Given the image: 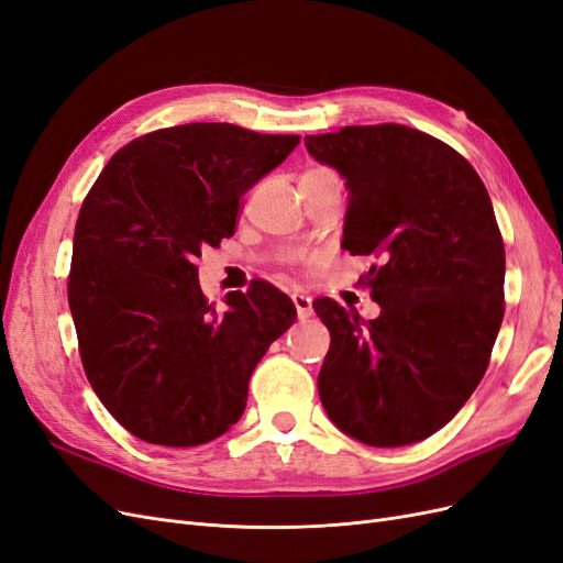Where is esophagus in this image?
Returning <instances> with one entry per match:
<instances>
[{"instance_id": "1", "label": "esophagus", "mask_w": 563, "mask_h": 563, "mask_svg": "<svg viewBox=\"0 0 563 563\" xmlns=\"http://www.w3.org/2000/svg\"><path fill=\"white\" fill-rule=\"evenodd\" d=\"M294 298V305H296V310H298V317L300 319H310L312 317V298L308 296V294H294L291 296Z\"/></svg>"}]
</instances>
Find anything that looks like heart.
I'll list each match as a JSON object with an SVG mask.
<instances>
[{
	"label": "heart",
	"mask_w": 563,
	"mask_h": 563,
	"mask_svg": "<svg viewBox=\"0 0 563 563\" xmlns=\"http://www.w3.org/2000/svg\"><path fill=\"white\" fill-rule=\"evenodd\" d=\"M314 172H323V168H314Z\"/></svg>",
	"instance_id": "heart-1"
}]
</instances>
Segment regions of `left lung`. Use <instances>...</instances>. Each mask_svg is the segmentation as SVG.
<instances>
[{"instance_id": "left-lung-1", "label": "left lung", "mask_w": 563, "mask_h": 563, "mask_svg": "<svg viewBox=\"0 0 563 563\" xmlns=\"http://www.w3.org/2000/svg\"><path fill=\"white\" fill-rule=\"evenodd\" d=\"M305 147L345 178L343 249L380 258L366 275L376 319L314 300L331 331L323 411L366 446L416 444L472 397L500 331L505 246L490 197L453 147L401 124L305 135Z\"/></svg>"}]
</instances>
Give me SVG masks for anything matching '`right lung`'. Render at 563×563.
Instances as JSON below:
<instances>
[{"mask_svg":"<svg viewBox=\"0 0 563 563\" xmlns=\"http://www.w3.org/2000/svg\"><path fill=\"white\" fill-rule=\"evenodd\" d=\"M300 135L183 124L131 141L81 203L67 300L87 378L147 444L201 446L242 418L249 380L296 321L272 284L216 310L195 258L234 234L240 201Z\"/></svg>","mask_w":563,"mask_h":563,"instance_id":"add662e5","label":"right lung"}]
</instances>
